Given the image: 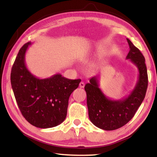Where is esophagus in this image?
Returning a JSON list of instances; mask_svg holds the SVG:
<instances>
[{"mask_svg": "<svg viewBox=\"0 0 157 157\" xmlns=\"http://www.w3.org/2000/svg\"><path fill=\"white\" fill-rule=\"evenodd\" d=\"M84 83L83 82H81L80 83H79V87H80V88H84Z\"/></svg>", "mask_w": 157, "mask_h": 157, "instance_id": "1", "label": "esophagus"}]
</instances>
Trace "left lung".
<instances>
[{"label": "left lung", "mask_w": 157, "mask_h": 157, "mask_svg": "<svg viewBox=\"0 0 157 157\" xmlns=\"http://www.w3.org/2000/svg\"><path fill=\"white\" fill-rule=\"evenodd\" d=\"M127 41L129 52L126 59L134 63L139 72V79L131 94L123 100L109 99L99 88L98 76L91 78L84 86L90 121L98 128L107 131L121 128L131 120L144 100L147 88L145 57L129 39Z\"/></svg>", "instance_id": "8db88e82"}]
</instances>
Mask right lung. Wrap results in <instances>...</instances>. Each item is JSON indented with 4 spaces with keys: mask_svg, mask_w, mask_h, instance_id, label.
<instances>
[{
    "mask_svg": "<svg viewBox=\"0 0 157 157\" xmlns=\"http://www.w3.org/2000/svg\"><path fill=\"white\" fill-rule=\"evenodd\" d=\"M30 44L28 42L21 47L12 66V90L25 120L39 128H50L65 120L69 97L81 79H69L60 74L46 79L36 78L25 63L26 50Z\"/></svg>",
    "mask_w": 157,
    "mask_h": 157,
    "instance_id": "1",
    "label": "right lung"
}]
</instances>
